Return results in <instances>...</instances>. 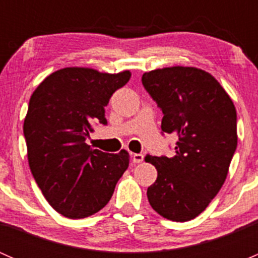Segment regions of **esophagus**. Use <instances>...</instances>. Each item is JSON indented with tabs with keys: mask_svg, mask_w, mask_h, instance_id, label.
Here are the masks:
<instances>
[{
	"mask_svg": "<svg viewBox=\"0 0 258 258\" xmlns=\"http://www.w3.org/2000/svg\"><path fill=\"white\" fill-rule=\"evenodd\" d=\"M132 161H134V163H141L144 161V155L142 153H135L132 156Z\"/></svg>",
	"mask_w": 258,
	"mask_h": 258,
	"instance_id": "esophagus-1",
	"label": "esophagus"
}]
</instances>
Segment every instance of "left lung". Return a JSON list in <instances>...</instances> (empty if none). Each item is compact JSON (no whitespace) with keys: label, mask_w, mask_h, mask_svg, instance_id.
Wrapping results in <instances>:
<instances>
[{"label":"left lung","mask_w":258,"mask_h":258,"mask_svg":"<svg viewBox=\"0 0 258 258\" xmlns=\"http://www.w3.org/2000/svg\"><path fill=\"white\" fill-rule=\"evenodd\" d=\"M142 85L162 110V131L178 137L173 157H145L157 170L148 202L167 220H194L227 177L237 147L235 105L212 75L196 67L145 72Z\"/></svg>","instance_id":"obj_1"}]
</instances>
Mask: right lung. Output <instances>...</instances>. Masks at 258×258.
<instances>
[{"mask_svg": "<svg viewBox=\"0 0 258 258\" xmlns=\"http://www.w3.org/2000/svg\"><path fill=\"white\" fill-rule=\"evenodd\" d=\"M130 77V71L66 67L31 96L23 122L28 165L45 199L64 217L85 218L102 210L128 167L126 150L106 153L86 139L95 124L107 123L105 106Z\"/></svg>", "mask_w": 258, "mask_h": 258, "instance_id": "1", "label": "right lung"}]
</instances>
